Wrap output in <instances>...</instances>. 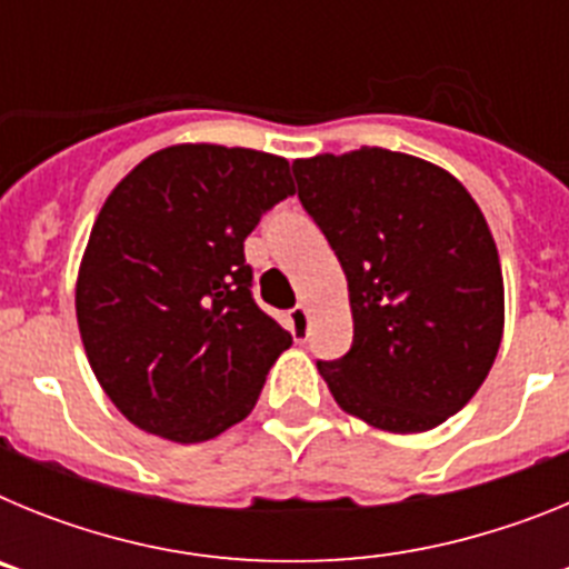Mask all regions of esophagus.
<instances>
[{"instance_id": "1", "label": "esophagus", "mask_w": 569, "mask_h": 569, "mask_svg": "<svg viewBox=\"0 0 569 569\" xmlns=\"http://www.w3.org/2000/svg\"><path fill=\"white\" fill-rule=\"evenodd\" d=\"M288 321H290V333H293L296 341H305L308 339V330H310V313L308 308H293L288 313Z\"/></svg>"}]
</instances>
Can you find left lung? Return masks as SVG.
<instances>
[{"label": "left lung", "mask_w": 569, "mask_h": 569, "mask_svg": "<svg viewBox=\"0 0 569 569\" xmlns=\"http://www.w3.org/2000/svg\"><path fill=\"white\" fill-rule=\"evenodd\" d=\"M299 199L341 261L353 347L319 361L336 405L387 433H425L476 396L505 333L485 213L453 173L385 148L296 159Z\"/></svg>", "instance_id": "left-lung-1"}]
</instances>
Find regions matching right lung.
I'll return each mask as SVG.
<instances>
[{"label": "right lung", "instance_id": "obj_1", "mask_svg": "<svg viewBox=\"0 0 569 569\" xmlns=\"http://www.w3.org/2000/svg\"><path fill=\"white\" fill-rule=\"evenodd\" d=\"M293 193L288 159L208 142L156 150L110 190L79 264L77 321L130 425L199 445L248 419L293 336L250 296L244 239Z\"/></svg>", "mask_w": 569, "mask_h": 569}]
</instances>
